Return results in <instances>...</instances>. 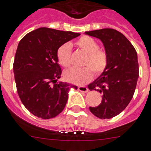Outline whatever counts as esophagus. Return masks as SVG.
I'll list each match as a JSON object with an SVG mask.
<instances>
[{
  "label": "esophagus",
  "mask_w": 151,
  "mask_h": 151,
  "mask_svg": "<svg viewBox=\"0 0 151 151\" xmlns=\"http://www.w3.org/2000/svg\"><path fill=\"white\" fill-rule=\"evenodd\" d=\"M78 90L81 91V92H87L89 91V89L86 86H78Z\"/></svg>",
  "instance_id": "34e87169"
}]
</instances>
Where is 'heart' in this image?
Instances as JSON below:
<instances>
[{"label":"heart","mask_w":151,"mask_h":151,"mask_svg":"<svg viewBox=\"0 0 151 151\" xmlns=\"http://www.w3.org/2000/svg\"><path fill=\"white\" fill-rule=\"evenodd\" d=\"M74 45L87 54L81 69L70 68L64 72V77L68 82L76 85H83L92 78L93 71L96 75L101 74L108 65V58L105 51L99 50V45L96 40L89 36H83L74 42ZM71 49L68 43H64L56 52L58 62L61 65L68 68L70 65Z\"/></svg>","instance_id":"heart-1"}]
</instances>
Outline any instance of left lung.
I'll return each instance as SVG.
<instances>
[{
	"label": "left lung",
	"mask_w": 151,
	"mask_h": 151,
	"mask_svg": "<svg viewBox=\"0 0 151 151\" xmlns=\"http://www.w3.org/2000/svg\"><path fill=\"white\" fill-rule=\"evenodd\" d=\"M102 42L108 55V65L96 80L88 85L89 90L101 92L102 100L97 107H89L100 119H110L122 112L129 104L139 77L138 55L129 40L112 28L86 32Z\"/></svg>",
	"instance_id": "1"
}]
</instances>
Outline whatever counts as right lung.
<instances>
[{
	"label": "right lung",
	"mask_w": 151,
	"mask_h": 151,
	"mask_svg": "<svg viewBox=\"0 0 151 151\" xmlns=\"http://www.w3.org/2000/svg\"><path fill=\"white\" fill-rule=\"evenodd\" d=\"M81 34L40 28L27 34L19 41L13 62L17 92L25 108L37 117L47 119L64 110L71 88L77 86L57 82L62 69L57 50Z\"/></svg>",
	"instance_id": "obj_1"
}]
</instances>
